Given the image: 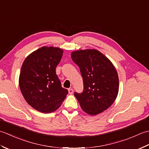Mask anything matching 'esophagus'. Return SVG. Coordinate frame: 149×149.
<instances>
[{
	"label": "esophagus",
	"mask_w": 149,
	"mask_h": 149,
	"mask_svg": "<svg viewBox=\"0 0 149 149\" xmlns=\"http://www.w3.org/2000/svg\"><path fill=\"white\" fill-rule=\"evenodd\" d=\"M73 92H74V90H73L72 88H69V89H68V93L72 95L73 93Z\"/></svg>",
	"instance_id": "1"
}]
</instances>
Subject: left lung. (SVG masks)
<instances>
[{
	"label": "left lung",
	"instance_id": "left-lung-1",
	"mask_svg": "<svg viewBox=\"0 0 149 149\" xmlns=\"http://www.w3.org/2000/svg\"><path fill=\"white\" fill-rule=\"evenodd\" d=\"M71 58L79 67L83 79V92L74 93L82 109L96 115L108 109L119 89L118 74L113 63L95 49L74 51Z\"/></svg>",
	"mask_w": 149,
	"mask_h": 149
}]
</instances>
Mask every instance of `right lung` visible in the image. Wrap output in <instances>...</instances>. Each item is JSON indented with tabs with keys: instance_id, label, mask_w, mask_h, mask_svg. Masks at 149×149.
Segmentation results:
<instances>
[{
	"instance_id": "right-lung-1",
	"label": "right lung",
	"mask_w": 149,
	"mask_h": 149,
	"mask_svg": "<svg viewBox=\"0 0 149 149\" xmlns=\"http://www.w3.org/2000/svg\"><path fill=\"white\" fill-rule=\"evenodd\" d=\"M63 54V49L58 47H42L30 54L22 64L19 77L21 92L26 102L40 112L54 111L68 94L56 72Z\"/></svg>"
}]
</instances>
